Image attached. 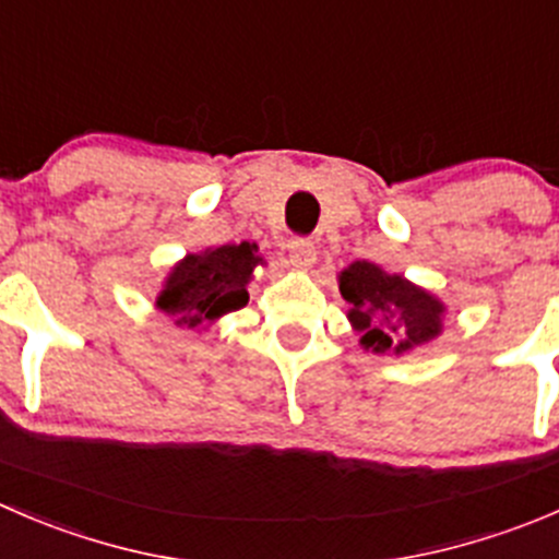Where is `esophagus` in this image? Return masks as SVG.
Segmentation results:
<instances>
[{
    "instance_id": "esophagus-1",
    "label": "esophagus",
    "mask_w": 559,
    "mask_h": 559,
    "mask_svg": "<svg viewBox=\"0 0 559 559\" xmlns=\"http://www.w3.org/2000/svg\"><path fill=\"white\" fill-rule=\"evenodd\" d=\"M317 262V246L308 237H295L289 242V264L297 270H308Z\"/></svg>"
}]
</instances>
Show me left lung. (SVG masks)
<instances>
[{"label": "left lung", "mask_w": 559, "mask_h": 559, "mask_svg": "<svg viewBox=\"0 0 559 559\" xmlns=\"http://www.w3.org/2000/svg\"><path fill=\"white\" fill-rule=\"evenodd\" d=\"M341 295L349 302V319L360 344L373 352L420 346L442 330V302L424 289L388 275L371 262H355L341 273Z\"/></svg>", "instance_id": "left-lung-1"}]
</instances>
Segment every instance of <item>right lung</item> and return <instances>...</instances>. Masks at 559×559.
<instances>
[{
  "label": "right lung",
  "instance_id": "add662e5",
  "mask_svg": "<svg viewBox=\"0 0 559 559\" xmlns=\"http://www.w3.org/2000/svg\"><path fill=\"white\" fill-rule=\"evenodd\" d=\"M259 262L262 259L251 242L221 246L197 257L191 253L171 270L166 289L158 297V308L188 328L240 311L248 302L246 284Z\"/></svg>",
  "mask_w": 559,
  "mask_h": 559
}]
</instances>
